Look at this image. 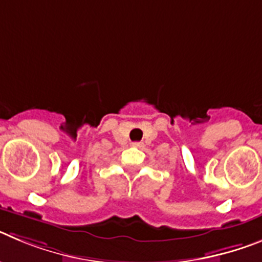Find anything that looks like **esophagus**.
I'll return each instance as SVG.
<instances>
[{
  "instance_id": "esophagus-1",
  "label": "esophagus",
  "mask_w": 262,
  "mask_h": 262,
  "mask_svg": "<svg viewBox=\"0 0 262 262\" xmlns=\"http://www.w3.org/2000/svg\"><path fill=\"white\" fill-rule=\"evenodd\" d=\"M134 145H135V147H140L142 144H140V143H134Z\"/></svg>"
}]
</instances>
